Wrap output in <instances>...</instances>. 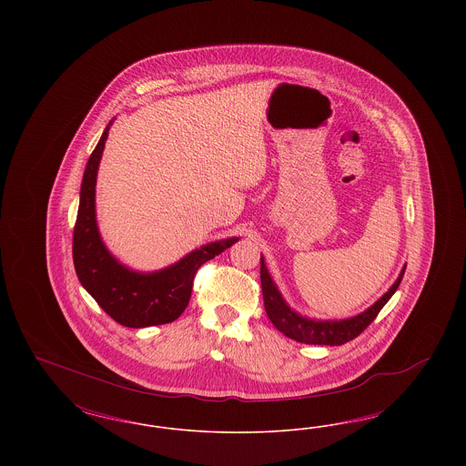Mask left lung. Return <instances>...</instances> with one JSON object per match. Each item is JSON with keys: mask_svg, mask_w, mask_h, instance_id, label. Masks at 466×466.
<instances>
[{"mask_svg": "<svg viewBox=\"0 0 466 466\" xmlns=\"http://www.w3.org/2000/svg\"><path fill=\"white\" fill-rule=\"evenodd\" d=\"M403 272L405 266L401 267L397 281L369 309L344 319H312L289 308V302L283 299L281 291L272 281L264 257H260V283L268 319L279 332L285 333L289 339L304 344L319 346H342L363 332L376 319L379 310L382 309L384 304L393 297V293L401 283Z\"/></svg>", "mask_w": 466, "mask_h": 466, "instance_id": "obj_1", "label": "left lung"}]
</instances>
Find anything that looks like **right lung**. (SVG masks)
Segmentation results:
<instances>
[{
  "instance_id": "obj_1",
  "label": "right lung",
  "mask_w": 466,
  "mask_h": 466,
  "mask_svg": "<svg viewBox=\"0 0 466 466\" xmlns=\"http://www.w3.org/2000/svg\"><path fill=\"white\" fill-rule=\"evenodd\" d=\"M113 120L90 154L82 179L73 232L75 270L82 287L116 323L129 329L171 323L188 306L198 268L238 243L239 238L204 244L173 266L154 272L133 270L113 257L99 234L96 220V179Z\"/></svg>"
}]
</instances>
